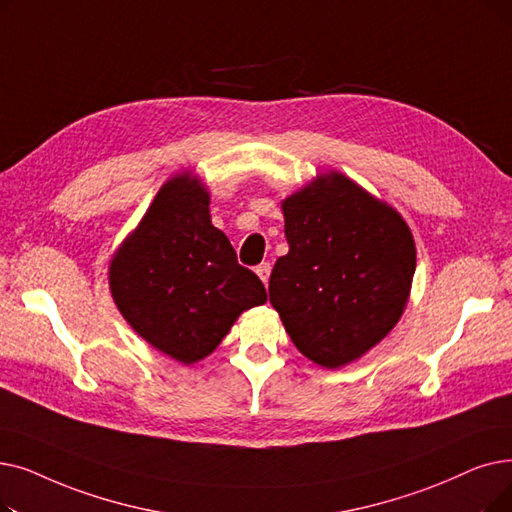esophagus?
Segmentation results:
<instances>
[{"instance_id":"esophagus-1","label":"esophagus","mask_w":512,"mask_h":512,"mask_svg":"<svg viewBox=\"0 0 512 512\" xmlns=\"http://www.w3.org/2000/svg\"><path fill=\"white\" fill-rule=\"evenodd\" d=\"M255 272H257V276L263 280V284H268L270 274H272V263H270V261H263V263H259Z\"/></svg>"}]
</instances>
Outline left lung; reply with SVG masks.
<instances>
[{"label":"left lung","instance_id":"obj_1","mask_svg":"<svg viewBox=\"0 0 512 512\" xmlns=\"http://www.w3.org/2000/svg\"><path fill=\"white\" fill-rule=\"evenodd\" d=\"M282 211L288 253L272 270L270 301L305 358L345 366L402 316L414 238L395 209L343 173L288 196Z\"/></svg>","mask_w":512,"mask_h":512}]
</instances>
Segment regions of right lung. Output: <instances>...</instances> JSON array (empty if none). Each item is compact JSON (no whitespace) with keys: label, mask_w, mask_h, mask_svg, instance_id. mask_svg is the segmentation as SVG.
<instances>
[{"label":"right lung","mask_w":512,"mask_h":512,"mask_svg":"<svg viewBox=\"0 0 512 512\" xmlns=\"http://www.w3.org/2000/svg\"><path fill=\"white\" fill-rule=\"evenodd\" d=\"M110 291L131 328L182 364L203 360L244 309L268 301L211 224L209 194L188 173L159 190L115 253Z\"/></svg>","instance_id":"1"}]
</instances>
